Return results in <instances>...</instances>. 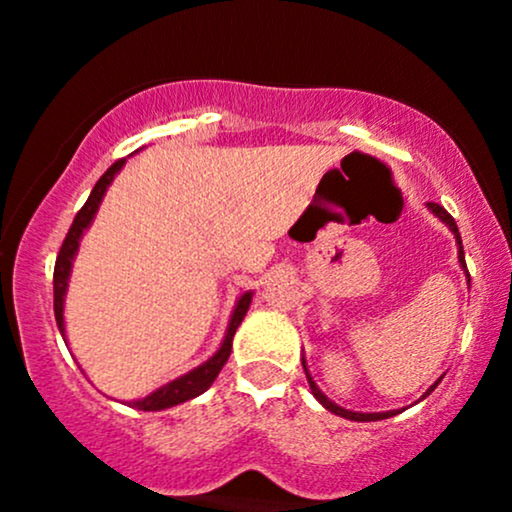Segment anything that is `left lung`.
Masks as SVG:
<instances>
[{
    "instance_id": "1",
    "label": "left lung",
    "mask_w": 512,
    "mask_h": 512,
    "mask_svg": "<svg viewBox=\"0 0 512 512\" xmlns=\"http://www.w3.org/2000/svg\"><path fill=\"white\" fill-rule=\"evenodd\" d=\"M428 209L433 211V214L438 216L440 221L445 223V226L450 228L452 231V236H455V243H457V260H460V267L464 269V274H467V279H469V272H467V264H464V250H462V238H460V231H457V223H455V219H452V216L448 214V211H445L443 207H440V204H436V202H428L426 204ZM303 370H305V378H308V385H310V392H313L315 395V399L317 402L322 404V407H325L327 411H332V414H337V416H344V419H349V421H380V419H390V416H395V414H399V411L395 409V411H368V414H363V411H351V409H344V407H339V404H334L330 397L325 395V392L320 390V387H317V383L313 380V375L308 373V366H305V358H303ZM440 380L443 378H438L436 383H433L431 387H428V390L424 392V397H428L431 395L433 390H436V385L440 383ZM421 397V399H424Z\"/></svg>"
}]
</instances>
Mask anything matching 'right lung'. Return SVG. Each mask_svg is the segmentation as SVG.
Returning <instances> with one entry per match:
<instances>
[{
	"label": "right lung",
	"instance_id": "add662e5",
	"mask_svg": "<svg viewBox=\"0 0 512 512\" xmlns=\"http://www.w3.org/2000/svg\"><path fill=\"white\" fill-rule=\"evenodd\" d=\"M125 161H127V158H120V161H115L113 166H110L101 175V180L96 182V187H93L91 195H88L86 204L79 209V214L74 216L72 228H69L67 238H64V243L60 248V255H57L55 279H52V286H55V320H57V327H60L64 342H67V334H64V296H67L69 274H72V262L76 257V250H79V240H81V236H84L86 228L91 226L93 216H96L98 207H101V202H103L105 192H108L110 182L115 180V175L120 173V168L125 166ZM250 303H252V291H245L243 296L238 298L236 308H233L231 320H228L226 337H223L219 351H216V354L211 356L209 361H204L202 366L192 368L190 373L180 375V378L170 380L168 385L158 387V390L151 392V395H146L144 399H134V402H127V407L142 409V411H161V409L175 407V404L187 402V399H192V397H199L202 392H207L211 383L216 380V375L221 373L223 363H226L228 356H231L233 334H236L240 322H243L245 313H248Z\"/></svg>",
	"mask_w": 512,
	"mask_h": 512
}]
</instances>
